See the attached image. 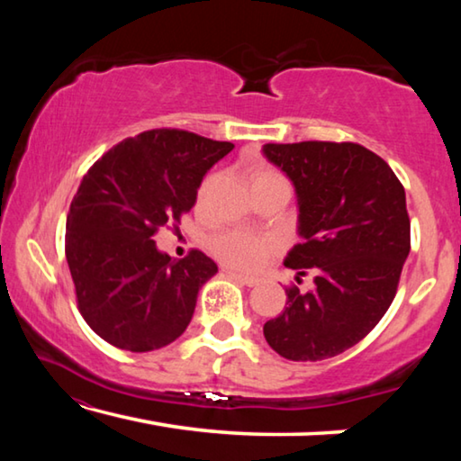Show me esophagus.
I'll return each instance as SVG.
<instances>
[{
    "mask_svg": "<svg viewBox=\"0 0 461 461\" xmlns=\"http://www.w3.org/2000/svg\"><path fill=\"white\" fill-rule=\"evenodd\" d=\"M230 276H231L233 280H238L240 285H246V286H256V285H258V280H256V278H252V276H244V275H238V272H230Z\"/></svg>",
    "mask_w": 461,
    "mask_h": 461,
    "instance_id": "1",
    "label": "esophagus"
}]
</instances>
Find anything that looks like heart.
<instances>
[{
	"label": "heart",
	"mask_w": 461,
	"mask_h": 461,
	"mask_svg": "<svg viewBox=\"0 0 461 461\" xmlns=\"http://www.w3.org/2000/svg\"><path fill=\"white\" fill-rule=\"evenodd\" d=\"M213 176L203 181L199 189V199H205V194L212 189ZM286 183L285 176L272 168H256L252 175V186L258 189L264 185ZM209 248L217 260L231 270L238 272H256L268 262L272 254L278 252V241L270 236H256V233L230 230L221 231L209 241Z\"/></svg>",
	"instance_id": "b5f03b06"
}]
</instances>
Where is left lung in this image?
<instances>
[{"instance_id": "left-lung-1", "label": "left lung", "mask_w": 461, "mask_h": 461, "mask_svg": "<svg viewBox=\"0 0 461 461\" xmlns=\"http://www.w3.org/2000/svg\"><path fill=\"white\" fill-rule=\"evenodd\" d=\"M291 178L299 236L285 267L315 286L286 288V305L264 323L268 346L286 360L317 362L364 339L393 303L411 252L404 186L378 154L354 142L264 144Z\"/></svg>"}]
</instances>
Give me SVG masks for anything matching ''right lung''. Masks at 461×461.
<instances>
[{"mask_svg": "<svg viewBox=\"0 0 461 461\" xmlns=\"http://www.w3.org/2000/svg\"><path fill=\"white\" fill-rule=\"evenodd\" d=\"M231 150V142L193 131L148 130L83 176L67 215L65 254L77 305L101 339L152 352L181 338L217 264L199 249L173 260L152 238L181 223L203 176Z\"/></svg>", "mask_w": 461, "mask_h": 461, "instance_id": "add662e5", "label": "right lung"}]
</instances>
